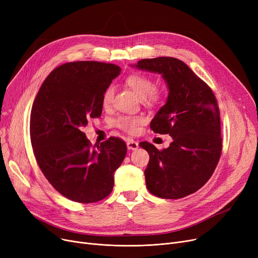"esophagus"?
<instances>
[{
  "mask_svg": "<svg viewBox=\"0 0 258 258\" xmlns=\"http://www.w3.org/2000/svg\"><path fill=\"white\" fill-rule=\"evenodd\" d=\"M126 146H127V150H130V151H136L139 147V144H138V142H136L133 139H127Z\"/></svg>",
  "mask_w": 258,
  "mask_h": 258,
  "instance_id": "esophagus-1",
  "label": "esophagus"
}]
</instances>
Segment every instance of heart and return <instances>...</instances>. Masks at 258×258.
Masks as SVG:
<instances>
[{
	"label": "heart",
	"instance_id": "obj_1",
	"mask_svg": "<svg viewBox=\"0 0 258 258\" xmlns=\"http://www.w3.org/2000/svg\"><path fill=\"white\" fill-rule=\"evenodd\" d=\"M125 83L141 99H146L148 97L152 100H155L158 97V94L155 91L154 80L146 75L132 74L126 78ZM114 92L115 88L113 86H110L104 91L102 96V105L104 107L111 105L114 97ZM143 122L144 118L142 116H120L116 119L115 124L123 132L135 135L138 133L139 126Z\"/></svg>",
	"mask_w": 258,
	"mask_h": 258
}]
</instances>
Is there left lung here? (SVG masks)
Wrapping results in <instances>:
<instances>
[{
	"instance_id": "1",
	"label": "left lung",
	"mask_w": 258,
	"mask_h": 258,
	"mask_svg": "<svg viewBox=\"0 0 258 258\" xmlns=\"http://www.w3.org/2000/svg\"><path fill=\"white\" fill-rule=\"evenodd\" d=\"M157 73L165 81L168 95L151 122L158 134L172 142L163 151L148 142L139 145L150 155L144 171L147 190L162 199L191 195L210 179L222 153L218 102L211 89L185 62L157 57L131 64Z\"/></svg>"
}]
</instances>
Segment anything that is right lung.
I'll list each match as a JSON object with an SVG mask.
<instances>
[{"label": "right lung", "instance_id": "1", "mask_svg": "<svg viewBox=\"0 0 258 258\" xmlns=\"http://www.w3.org/2000/svg\"><path fill=\"white\" fill-rule=\"evenodd\" d=\"M121 69L112 63L74 61L54 69L34 99L30 137L40 170L63 197L94 203L113 190L126 145L111 137L93 148L83 128L102 113V96Z\"/></svg>", "mask_w": 258, "mask_h": 258}]
</instances>
